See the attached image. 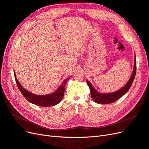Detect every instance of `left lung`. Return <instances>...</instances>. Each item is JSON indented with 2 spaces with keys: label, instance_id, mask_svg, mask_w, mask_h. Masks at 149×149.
I'll use <instances>...</instances> for the list:
<instances>
[{
  "label": "left lung",
  "instance_id": "1",
  "mask_svg": "<svg viewBox=\"0 0 149 149\" xmlns=\"http://www.w3.org/2000/svg\"><path fill=\"white\" fill-rule=\"evenodd\" d=\"M136 58H135L134 61V68L132 74L130 77L128 83L125 84V86L119 89V91L111 93H107V94H101L98 93L96 91V89L94 88L93 85L90 83L87 80V83L88 86L90 89V92H91V96L94 102H96L99 104H109L113 102H115L116 101L118 100L119 98H120L122 96H124V94L128 91V90L130 89V86L132 84L133 81L134 79L135 76H136Z\"/></svg>",
  "mask_w": 149,
  "mask_h": 149
}]
</instances>
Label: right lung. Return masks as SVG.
I'll return each mask as SVG.
<instances>
[{"label":"right lung","mask_w":149,"mask_h":149,"mask_svg":"<svg viewBox=\"0 0 149 149\" xmlns=\"http://www.w3.org/2000/svg\"><path fill=\"white\" fill-rule=\"evenodd\" d=\"M14 76L15 78V81L17 83V86L20 89L21 93L22 94L25 98L30 102L34 104L42 106V107H48V106H53L56 105L57 104L59 103L64 95V92L65 89V86L67 83L68 80L69 78L65 79L63 83L58 88L56 91L53 93V94H49V95H36V94L31 93L28 91L27 90L25 89L19 83V81L16 78L15 73H14Z\"/></svg>","instance_id":"1"}]
</instances>
